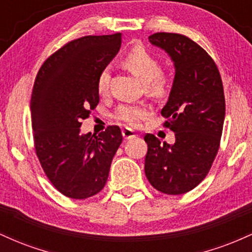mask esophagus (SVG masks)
Returning a JSON list of instances; mask_svg holds the SVG:
<instances>
[{"label":"esophagus","instance_id":"1","mask_svg":"<svg viewBox=\"0 0 252 252\" xmlns=\"http://www.w3.org/2000/svg\"><path fill=\"white\" fill-rule=\"evenodd\" d=\"M122 135H123V137L126 138V140H130V138L136 137L135 131H132V130L129 129V128H123L122 129Z\"/></svg>","mask_w":252,"mask_h":252}]
</instances>
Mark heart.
Returning a JSON list of instances; mask_svg holds the SVG:
<instances>
[{"mask_svg": "<svg viewBox=\"0 0 252 252\" xmlns=\"http://www.w3.org/2000/svg\"><path fill=\"white\" fill-rule=\"evenodd\" d=\"M124 67L134 73L138 79L146 83V91L152 97L162 99L168 96L170 91V79L167 74L161 72V63L155 56L142 46H134L123 57ZM110 71L103 68L97 78V89L100 94L109 90ZM149 114V108L146 104H122L116 110L115 116L121 122L130 126H137Z\"/></svg>", "mask_w": 252, "mask_h": 252, "instance_id": "1", "label": "heart"}]
</instances>
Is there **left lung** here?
Returning a JSON list of instances; mask_svg holds the SVG:
<instances>
[{
    "mask_svg": "<svg viewBox=\"0 0 252 252\" xmlns=\"http://www.w3.org/2000/svg\"><path fill=\"white\" fill-rule=\"evenodd\" d=\"M149 41L169 54L175 78L168 102L161 110L164 128L175 132L174 144L144 136L148 152L144 172L153 187L169 195L189 192L209 174L225 118V96L215 60L189 36L155 33Z\"/></svg>",
    "mask_w": 252,
    "mask_h": 252,
    "instance_id": "left-lung-1",
    "label": "left lung"
}]
</instances>
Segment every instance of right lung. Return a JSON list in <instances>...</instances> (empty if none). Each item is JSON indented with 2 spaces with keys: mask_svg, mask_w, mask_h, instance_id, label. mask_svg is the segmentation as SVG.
Returning a JSON list of instances; mask_svg holds the SVG:
<instances>
[{
  "mask_svg": "<svg viewBox=\"0 0 252 252\" xmlns=\"http://www.w3.org/2000/svg\"><path fill=\"white\" fill-rule=\"evenodd\" d=\"M122 35H86L65 43L37 72L31 99L34 148L43 172L62 194L86 199L105 186L122 143L117 126L80 134L99 103L97 78L120 51Z\"/></svg>",
  "mask_w": 252,
  "mask_h": 252,
  "instance_id": "obj_1",
  "label": "right lung"
}]
</instances>
